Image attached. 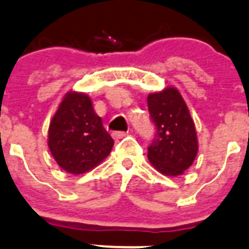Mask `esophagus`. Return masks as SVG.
I'll use <instances>...</instances> for the list:
<instances>
[{"label":"esophagus","instance_id":"esophagus-1","mask_svg":"<svg viewBox=\"0 0 249 249\" xmlns=\"http://www.w3.org/2000/svg\"><path fill=\"white\" fill-rule=\"evenodd\" d=\"M127 135V132L125 131H113L111 132V136H113L114 139H123L124 136Z\"/></svg>","mask_w":249,"mask_h":249}]
</instances>
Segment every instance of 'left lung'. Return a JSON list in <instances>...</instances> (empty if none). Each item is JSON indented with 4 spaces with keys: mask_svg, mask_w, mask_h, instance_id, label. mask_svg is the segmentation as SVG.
<instances>
[{
    "mask_svg": "<svg viewBox=\"0 0 249 249\" xmlns=\"http://www.w3.org/2000/svg\"><path fill=\"white\" fill-rule=\"evenodd\" d=\"M150 118L156 126L147 157L152 166L166 176H179L192 166L198 153L194 122L187 104L176 88L147 97Z\"/></svg>",
    "mask_w": 249,
    "mask_h": 249,
    "instance_id": "8db88e82",
    "label": "left lung"
}]
</instances>
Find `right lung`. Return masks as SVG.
I'll list each match as a JSON object with an SVG mask.
<instances>
[{
  "label": "right lung",
  "instance_id": "1",
  "mask_svg": "<svg viewBox=\"0 0 249 249\" xmlns=\"http://www.w3.org/2000/svg\"><path fill=\"white\" fill-rule=\"evenodd\" d=\"M48 145L62 169L81 174L108 156L114 140L93 110L89 97L70 92L51 120Z\"/></svg>",
  "mask_w": 249,
  "mask_h": 249
}]
</instances>
